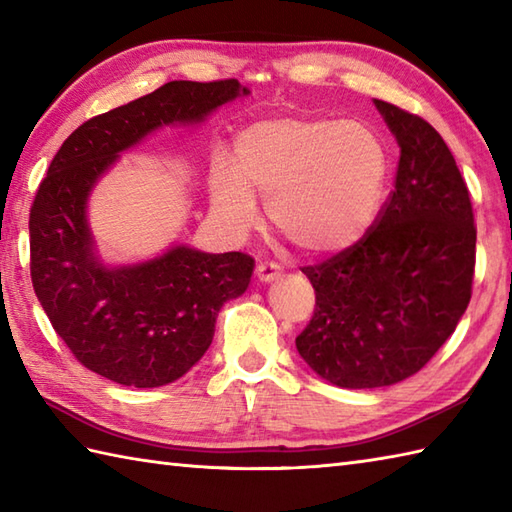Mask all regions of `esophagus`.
<instances>
[{
  "label": "esophagus",
  "mask_w": 512,
  "mask_h": 512,
  "mask_svg": "<svg viewBox=\"0 0 512 512\" xmlns=\"http://www.w3.org/2000/svg\"><path fill=\"white\" fill-rule=\"evenodd\" d=\"M255 273H257L259 281H264V284H268V281L281 277V268L275 262H262V264L255 268Z\"/></svg>",
  "instance_id": "34e87169"
}]
</instances>
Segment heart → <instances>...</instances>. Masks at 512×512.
Listing matches in <instances>:
<instances>
[{"mask_svg":"<svg viewBox=\"0 0 512 512\" xmlns=\"http://www.w3.org/2000/svg\"><path fill=\"white\" fill-rule=\"evenodd\" d=\"M387 151L372 127L323 116H284L250 125L235 167L217 165L213 206L237 228L257 222V195L292 244L310 255L354 246L374 224Z\"/></svg>","mask_w":512,"mask_h":512,"instance_id":"heart-1","label":"heart"}]
</instances>
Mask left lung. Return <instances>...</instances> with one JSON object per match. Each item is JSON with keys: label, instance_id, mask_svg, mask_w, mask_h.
<instances>
[{"label": "left lung", "instance_id": "obj_1", "mask_svg": "<svg viewBox=\"0 0 512 512\" xmlns=\"http://www.w3.org/2000/svg\"><path fill=\"white\" fill-rule=\"evenodd\" d=\"M400 147L394 191L369 231L323 264L303 266L317 295L297 350L332 385L374 389L427 365L471 301V195L424 118L374 101Z\"/></svg>", "mask_w": 512, "mask_h": 512}]
</instances>
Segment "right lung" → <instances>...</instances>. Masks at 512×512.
I'll list each match as a JSON object with an SVG mask.
<instances>
[{
	"label": "right lung",
	"mask_w": 512,
	"mask_h": 512,
	"mask_svg": "<svg viewBox=\"0 0 512 512\" xmlns=\"http://www.w3.org/2000/svg\"><path fill=\"white\" fill-rule=\"evenodd\" d=\"M242 94L235 79L169 81L76 127L39 184L28 222L32 288L76 361L118 385L160 387L187 374L209 350L217 312L248 288L255 259L173 246L107 268L85 217L90 191L154 129L198 123Z\"/></svg>",
	"instance_id": "add662e5"
}]
</instances>
